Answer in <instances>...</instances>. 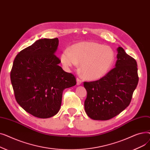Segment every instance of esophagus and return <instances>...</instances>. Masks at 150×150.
<instances>
[{
  "label": "esophagus",
  "instance_id": "esophagus-1",
  "mask_svg": "<svg viewBox=\"0 0 150 150\" xmlns=\"http://www.w3.org/2000/svg\"><path fill=\"white\" fill-rule=\"evenodd\" d=\"M82 83V81L81 80H80L79 78H76V84L77 85H80Z\"/></svg>",
  "mask_w": 150,
  "mask_h": 150
}]
</instances>
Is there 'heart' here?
<instances>
[{"label":"heart","instance_id":"heart-1","mask_svg":"<svg viewBox=\"0 0 150 150\" xmlns=\"http://www.w3.org/2000/svg\"><path fill=\"white\" fill-rule=\"evenodd\" d=\"M115 59L114 51L109 47L93 42H79L63 50L61 61L70 69L81 64L83 75L96 80L104 76L111 69Z\"/></svg>","mask_w":150,"mask_h":150}]
</instances>
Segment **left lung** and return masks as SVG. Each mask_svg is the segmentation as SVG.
Wrapping results in <instances>:
<instances>
[{"label":"left lung","mask_w":150,"mask_h":150,"mask_svg":"<svg viewBox=\"0 0 150 150\" xmlns=\"http://www.w3.org/2000/svg\"><path fill=\"white\" fill-rule=\"evenodd\" d=\"M115 67L97 81L84 82L87 91L84 109L92 119L107 120L127 108L138 82L137 62L121 47Z\"/></svg>","instance_id":"1"}]
</instances>
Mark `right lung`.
Here are the masks:
<instances>
[{
  "instance_id": "add662e5",
  "label": "right lung",
  "mask_w": 150,
  "mask_h": 150,
  "mask_svg": "<svg viewBox=\"0 0 150 150\" xmlns=\"http://www.w3.org/2000/svg\"><path fill=\"white\" fill-rule=\"evenodd\" d=\"M59 40L41 39L16 57L10 73L14 97L26 112L47 119L60 109L62 92L76 84L75 76L58 66Z\"/></svg>"
}]
</instances>
